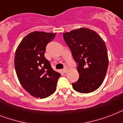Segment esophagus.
<instances>
[{
  "mask_svg": "<svg viewBox=\"0 0 123 123\" xmlns=\"http://www.w3.org/2000/svg\"><path fill=\"white\" fill-rule=\"evenodd\" d=\"M68 68L67 66H65V67H64V68L62 69V71H63L64 73H66V72L68 71Z\"/></svg>",
  "mask_w": 123,
  "mask_h": 123,
  "instance_id": "obj_1",
  "label": "esophagus"
}]
</instances>
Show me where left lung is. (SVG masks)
<instances>
[{
    "instance_id": "obj_1",
    "label": "left lung",
    "mask_w": 123,
    "mask_h": 123,
    "mask_svg": "<svg viewBox=\"0 0 123 123\" xmlns=\"http://www.w3.org/2000/svg\"><path fill=\"white\" fill-rule=\"evenodd\" d=\"M74 59L78 63L79 80L72 84L80 93H89L98 89L105 79L109 57L105 41L95 31L80 28L63 34Z\"/></svg>"
}]
</instances>
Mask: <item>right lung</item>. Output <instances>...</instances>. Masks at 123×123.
Segmentation results:
<instances>
[{
	"mask_svg": "<svg viewBox=\"0 0 123 123\" xmlns=\"http://www.w3.org/2000/svg\"><path fill=\"white\" fill-rule=\"evenodd\" d=\"M55 34L31 32L22 39L15 52L14 68L18 80L26 91L37 98L52 95L61 77L44 55L46 45L55 38Z\"/></svg>",
	"mask_w": 123,
	"mask_h": 123,
	"instance_id": "add662e5",
	"label": "right lung"
}]
</instances>
